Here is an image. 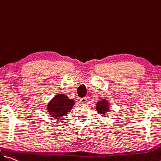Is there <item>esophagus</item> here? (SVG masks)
Returning <instances> with one entry per match:
<instances>
[{
  "instance_id": "esophagus-1",
  "label": "esophagus",
  "mask_w": 161,
  "mask_h": 161,
  "mask_svg": "<svg viewBox=\"0 0 161 161\" xmlns=\"http://www.w3.org/2000/svg\"><path fill=\"white\" fill-rule=\"evenodd\" d=\"M80 101L81 103H87L88 102V100H87V98L86 97H84V98H81L80 99Z\"/></svg>"
}]
</instances>
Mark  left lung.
<instances>
[{
    "instance_id": "left-lung-1",
    "label": "left lung",
    "mask_w": 161,
    "mask_h": 161,
    "mask_svg": "<svg viewBox=\"0 0 161 161\" xmlns=\"http://www.w3.org/2000/svg\"><path fill=\"white\" fill-rule=\"evenodd\" d=\"M109 108L108 102L105 99H102L96 103V109L99 114H103V116H105V114L106 112H108Z\"/></svg>"
}]
</instances>
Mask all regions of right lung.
<instances>
[{
	"label": "right lung",
	"instance_id": "add662e5",
	"mask_svg": "<svg viewBox=\"0 0 161 161\" xmlns=\"http://www.w3.org/2000/svg\"><path fill=\"white\" fill-rule=\"evenodd\" d=\"M74 104L75 101L70 99L68 96L60 93L56 95L49 101L47 109L49 116L55 119V120H63V117L70 112Z\"/></svg>",
	"mask_w": 161,
	"mask_h": 161
}]
</instances>
